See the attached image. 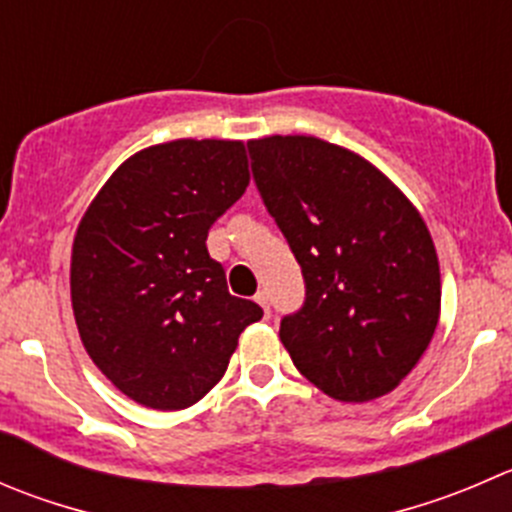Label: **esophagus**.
<instances>
[{"label":"esophagus","mask_w":512,"mask_h":512,"mask_svg":"<svg viewBox=\"0 0 512 512\" xmlns=\"http://www.w3.org/2000/svg\"><path fill=\"white\" fill-rule=\"evenodd\" d=\"M255 302L265 310V317H270V300H267V292H257Z\"/></svg>","instance_id":"esophagus-1"}]
</instances>
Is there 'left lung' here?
Listing matches in <instances>:
<instances>
[{
    "instance_id": "obj_1",
    "label": "left lung",
    "mask_w": 512,
    "mask_h": 512,
    "mask_svg": "<svg viewBox=\"0 0 512 512\" xmlns=\"http://www.w3.org/2000/svg\"><path fill=\"white\" fill-rule=\"evenodd\" d=\"M252 177L305 277L280 322L297 370L365 403L398 388L440 317V265L413 202L345 147L305 135L247 142Z\"/></svg>"
}]
</instances>
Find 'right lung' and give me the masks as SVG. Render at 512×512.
<instances>
[{"label":"right lung","instance_id":"1","mask_svg":"<svg viewBox=\"0 0 512 512\" xmlns=\"http://www.w3.org/2000/svg\"><path fill=\"white\" fill-rule=\"evenodd\" d=\"M250 185L245 145L175 140L114 170L72 245V310L94 365L152 410H182L225 375L262 317L230 295L207 232Z\"/></svg>","mask_w":512,"mask_h":512}]
</instances>
